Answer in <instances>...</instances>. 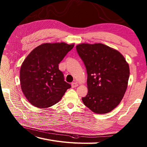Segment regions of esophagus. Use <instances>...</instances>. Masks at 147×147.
Returning <instances> with one entry per match:
<instances>
[{"label": "esophagus", "instance_id": "34e87169", "mask_svg": "<svg viewBox=\"0 0 147 147\" xmlns=\"http://www.w3.org/2000/svg\"><path fill=\"white\" fill-rule=\"evenodd\" d=\"M78 86V83H76V82H74V83H72L71 84V87L72 88H75V87Z\"/></svg>", "mask_w": 147, "mask_h": 147}]
</instances>
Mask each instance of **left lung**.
<instances>
[{
  "label": "left lung",
  "instance_id": "left-lung-1",
  "mask_svg": "<svg viewBox=\"0 0 147 147\" xmlns=\"http://www.w3.org/2000/svg\"><path fill=\"white\" fill-rule=\"evenodd\" d=\"M76 50L86 69L88 93L83 104L96 114L110 112L120 104L129 77V67L117 50L102 43H81Z\"/></svg>",
  "mask_w": 147,
  "mask_h": 147
}]
</instances>
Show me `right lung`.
Listing matches in <instances>:
<instances>
[{"label":"right lung","instance_id":"add662e5","mask_svg":"<svg viewBox=\"0 0 147 147\" xmlns=\"http://www.w3.org/2000/svg\"><path fill=\"white\" fill-rule=\"evenodd\" d=\"M74 45L64 42L43 43L24 59L20 69V85L31 104L41 109L51 107L71 88L64 82L59 64Z\"/></svg>","mask_w":147,"mask_h":147}]
</instances>
